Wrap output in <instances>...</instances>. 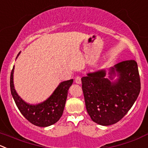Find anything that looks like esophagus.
Listing matches in <instances>:
<instances>
[{
    "mask_svg": "<svg viewBox=\"0 0 148 148\" xmlns=\"http://www.w3.org/2000/svg\"><path fill=\"white\" fill-rule=\"evenodd\" d=\"M75 82L77 83V84H81L82 81H81V77H80V76H77V77H76Z\"/></svg>",
    "mask_w": 148,
    "mask_h": 148,
    "instance_id": "esophagus-1",
    "label": "esophagus"
}]
</instances>
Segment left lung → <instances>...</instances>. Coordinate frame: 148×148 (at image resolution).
Listing matches in <instances>:
<instances>
[{
	"label": "left lung",
	"mask_w": 148,
	"mask_h": 148,
	"mask_svg": "<svg viewBox=\"0 0 148 148\" xmlns=\"http://www.w3.org/2000/svg\"><path fill=\"white\" fill-rule=\"evenodd\" d=\"M119 79L111 83L115 71ZM110 78L106 71L89 73L82 78V88L86 108L94 122L109 126L119 121L132 107L141 88L137 64L134 60L124 61L110 69Z\"/></svg>",
	"instance_id": "8db88e82"
}]
</instances>
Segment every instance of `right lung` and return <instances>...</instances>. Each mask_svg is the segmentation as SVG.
<instances>
[{
	"mask_svg": "<svg viewBox=\"0 0 148 148\" xmlns=\"http://www.w3.org/2000/svg\"><path fill=\"white\" fill-rule=\"evenodd\" d=\"M14 69V66L11 73L10 88L13 98L21 114L30 123L38 127H45L56 123L64 112L69 89L72 84L73 79L61 82L52 95L43 103L38 105H29L18 95L14 89L13 81Z\"/></svg>",
	"mask_w": 148,
	"mask_h": 148,
	"instance_id": "obj_1",
	"label": "right lung"
}]
</instances>
